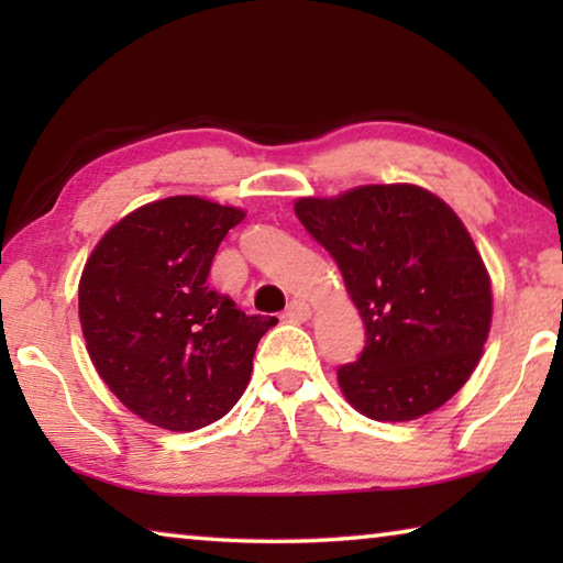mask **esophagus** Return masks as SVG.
Listing matches in <instances>:
<instances>
[{
    "label": "esophagus",
    "mask_w": 563,
    "mask_h": 563,
    "mask_svg": "<svg viewBox=\"0 0 563 563\" xmlns=\"http://www.w3.org/2000/svg\"><path fill=\"white\" fill-rule=\"evenodd\" d=\"M310 316H312L310 305L302 302V300H290L288 308H285V320H290V322H302V320H308Z\"/></svg>",
    "instance_id": "esophagus-1"
}]
</instances>
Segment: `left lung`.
<instances>
[{
	"instance_id": "left-lung-1",
	"label": "left lung",
	"mask_w": 563,
	"mask_h": 563,
	"mask_svg": "<svg viewBox=\"0 0 563 563\" xmlns=\"http://www.w3.org/2000/svg\"><path fill=\"white\" fill-rule=\"evenodd\" d=\"M365 322L360 357L338 369L347 402L379 422L442 407L474 373L492 325V283L464 223L430 190L360 186L300 198Z\"/></svg>"
}]
</instances>
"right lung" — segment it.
<instances>
[{"instance_id":"right-lung-1","label":"right lung","mask_w":563,"mask_h":563,"mask_svg":"<svg viewBox=\"0 0 563 563\" xmlns=\"http://www.w3.org/2000/svg\"><path fill=\"white\" fill-rule=\"evenodd\" d=\"M241 208L174 196L136 208L93 247L79 320L103 383L133 415L170 432L216 422L241 399L275 322L208 285Z\"/></svg>"}]
</instances>
